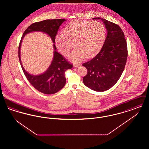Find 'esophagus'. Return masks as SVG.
Returning <instances> with one entry per match:
<instances>
[{"label": "esophagus", "mask_w": 149, "mask_h": 149, "mask_svg": "<svg viewBox=\"0 0 149 149\" xmlns=\"http://www.w3.org/2000/svg\"><path fill=\"white\" fill-rule=\"evenodd\" d=\"M79 66H80V65H79V64H74V65H73V66H74V68H78Z\"/></svg>", "instance_id": "obj_1"}]
</instances>
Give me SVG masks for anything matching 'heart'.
I'll list each match as a JSON object with an SVG mask.
<instances>
[{
  "mask_svg": "<svg viewBox=\"0 0 149 149\" xmlns=\"http://www.w3.org/2000/svg\"><path fill=\"white\" fill-rule=\"evenodd\" d=\"M64 33L55 37L57 47L65 56L68 55L74 46L76 47L71 54L73 62H79L84 57L95 56L104 42L106 31L104 26L99 22L72 21L64 27Z\"/></svg>",
  "mask_w": 149,
  "mask_h": 149,
  "instance_id": "heart-1",
  "label": "heart"
}]
</instances>
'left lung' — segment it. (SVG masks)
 <instances>
[{"label":"left lung","mask_w":149,"mask_h":149,"mask_svg":"<svg viewBox=\"0 0 149 149\" xmlns=\"http://www.w3.org/2000/svg\"><path fill=\"white\" fill-rule=\"evenodd\" d=\"M107 36L99 53L83 64L88 70L83 79L85 86L94 91L104 92L112 88L120 78L127 58V46L120 26L102 18Z\"/></svg>","instance_id":"left-lung-1"}]
</instances>
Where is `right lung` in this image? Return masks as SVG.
I'll use <instances>...</instances> for the list:
<instances>
[{"mask_svg": "<svg viewBox=\"0 0 149 149\" xmlns=\"http://www.w3.org/2000/svg\"><path fill=\"white\" fill-rule=\"evenodd\" d=\"M65 21V19H47L32 24L24 32L19 45L18 57L23 71L31 85L43 94H52L61 90L66 84L64 73L66 70L71 69L72 65L57 52L56 46L54 44V57L48 69L40 75H31L25 70L21 63L20 50L22 40L27 33L34 31H40L47 33L55 43L57 31L61 24Z\"/></svg>", "mask_w": 149, "mask_h": 149, "instance_id": "right-lung-1", "label": "right lung"}]
</instances>
